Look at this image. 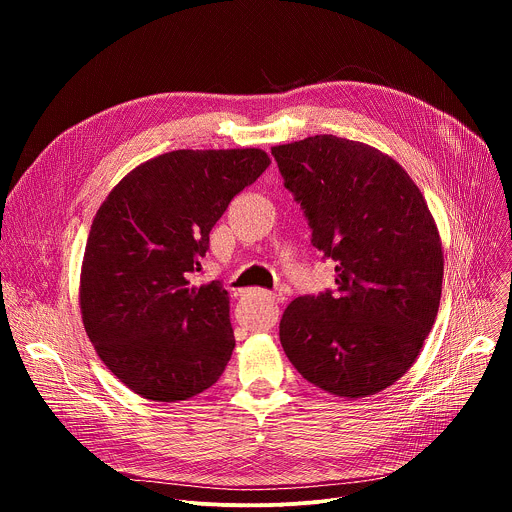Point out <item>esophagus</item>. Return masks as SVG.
Listing matches in <instances>:
<instances>
[{
    "instance_id": "1",
    "label": "esophagus",
    "mask_w": 512,
    "mask_h": 512,
    "mask_svg": "<svg viewBox=\"0 0 512 512\" xmlns=\"http://www.w3.org/2000/svg\"><path fill=\"white\" fill-rule=\"evenodd\" d=\"M265 298L271 302V304H279L283 298L281 296H277V294H265Z\"/></svg>"
}]
</instances>
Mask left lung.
<instances>
[{
    "label": "left lung",
    "instance_id": "1",
    "mask_svg": "<svg viewBox=\"0 0 512 512\" xmlns=\"http://www.w3.org/2000/svg\"><path fill=\"white\" fill-rule=\"evenodd\" d=\"M271 154L308 216L314 247L336 261L338 285L285 308L281 346L322 391L375 395L411 369L435 322L440 231L411 176L373 145L314 135Z\"/></svg>",
    "mask_w": 512,
    "mask_h": 512
}]
</instances>
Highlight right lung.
<instances>
[{
	"instance_id": "add662e5",
	"label": "right lung",
	"mask_w": 512,
	"mask_h": 512,
	"mask_svg": "<svg viewBox=\"0 0 512 512\" xmlns=\"http://www.w3.org/2000/svg\"><path fill=\"white\" fill-rule=\"evenodd\" d=\"M271 164L259 148L176 150L133 168L99 206L79 304L105 367L152 401H186L223 375L235 348L229 291L192 285L208 235Z\"/></svg>"
}]
</instances>
